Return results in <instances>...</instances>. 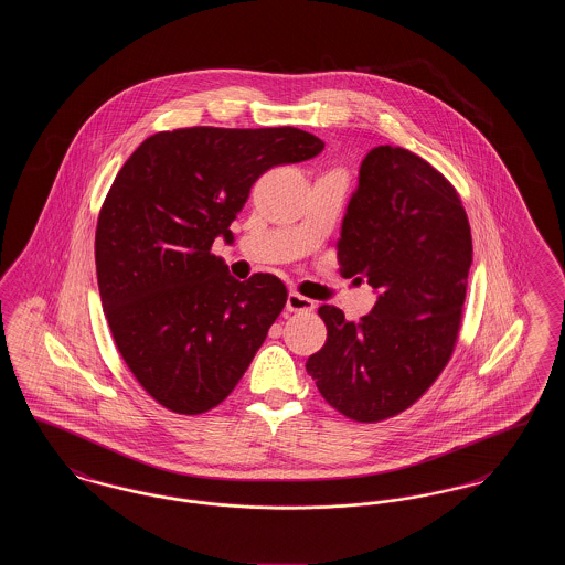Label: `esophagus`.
I'll use <instances>...</instances> for the list:
<instances>
[{"label": "esophagus", "instance_id": "obj_1", "mask_svg": "<svg viewBox=\"0 0 565 565\" xmlns=\"http://www.w3.org/2000/svg\"><path fill=\"white\" fill-rule=\"evenodd\" d=\"M313 307H316V302H313L311 298L298 295V292H290L288 300H286V309H288V311H295V313H300V311H313Z\"/></svg>", "mask_w": 565, "mask_h": 565}]
</instances>
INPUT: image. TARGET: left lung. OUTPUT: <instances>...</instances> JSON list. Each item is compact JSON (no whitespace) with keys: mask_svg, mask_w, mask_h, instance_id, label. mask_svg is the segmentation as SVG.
I'll return each mask as SVG.
<instances>
[{"mask_svg":"<svg viewBox=\"0 0 565 565\" xmlns=\"http://www.w3.org/2000/svg\"><path fill=\"white\" fill-rule=\"evenodd\" d=\"M337 258L379 298L348 322L318 309L328 337L307 360L323 401L360 424L417 403L456 350L472 265L468 215L454 184L404 148H373L343 217Z\"/></svg>","mask_w":565,"mask_h":565,"instance_id":"8db88e82","label":"left lung"}]
</instances>
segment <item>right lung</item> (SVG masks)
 <instances>
[{"instance_id": "add662e5", "label": "right lung", "mask_w": 565, "mask_h": 565, "mask_svg": "<svg viewBox=\"0 0 565 565\" xmlns=\"http://www.w3.org/2000/svg\"><path fill=\"white\" fill-rule=\"evenodd\" d=\"M295 127H186L150 135L102 205L95 263L116 350L164 408L201 415L239 383L288 300L284 281L228 275L212 254L270 167L318 157Z\"/></svg>"}]
</instances>
